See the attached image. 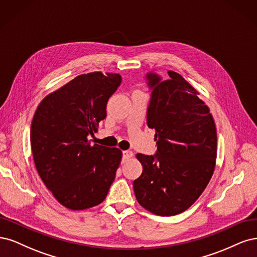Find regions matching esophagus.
<instances>
[{"label":"esophagus","instance_id":"obj_1","mask_svg":"<svg viewBox=\"0 0 257 257\" xmlns=\"http://www.w3.org/2000/svg\"><path fill=\"white\" fill-rule=\"evenodd\" d=\"M132 156H134V153H132L131 151H123L122 152V162L128 161Z\"/></svg>","mask_w":257,"mask_h":257}]
</instances>
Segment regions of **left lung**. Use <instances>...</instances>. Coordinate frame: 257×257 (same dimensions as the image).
I'll use <instances>...</instances> for the list:
<instances>
[{"mask_svg":"<svg viewBox=\"0 0 257 257\" xmlns=\"http://www.w3.org/2000/svg\"><path fill=\"white\" fill-rule=\"evenodd\" d=\"M168 73L165 81L147 74L153 89L147 126L155 130L157 154H137L143 172L134 181L139 204L162 217L184 212L200 197L217 158V130L209 107L179 73Z\"/></svg>","mask_w":257,"mask_h":257,"instance_id":"1","label":"left lung"}]
</instances>
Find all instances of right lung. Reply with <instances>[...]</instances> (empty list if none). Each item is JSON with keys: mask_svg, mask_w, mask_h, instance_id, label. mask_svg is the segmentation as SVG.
Returning a JSON list of instances; mask_svg holds the SVG:
<instances>
[{"mask_svg": "<svg viewBox=\"0 0 257 257\" xmlns=\"http://www.w3.org/2000/svg\"><path fill=\"white\" fill-rule=\"evenodd\" d=\"M121 82L118 73L80 74L47 95L31 126V147L41 180L57 202L71 210L104 201L122 153L90 144L106 116V103Z\"/></svg>", "mask_w": 257, "mask_h": 257, "instance_id": "add662e5", "label": "right lung"}]
</instances>
